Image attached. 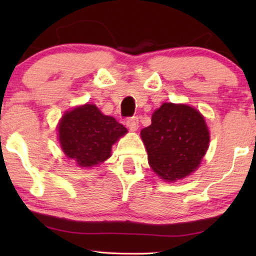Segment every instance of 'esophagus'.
Listing matches in <instances>:
<instances>
[{
	"label": "esophagus",
	"instance_id": "obj_1",
	"mask_svg": "<svg viewBox=\"0 0 256 256\" xmlns=\"http://www.w3.org/2000/svg\"><path fill=\"white\" fill-rule=\"evenodd\" d=\"M138 116H132V118H127V122H126V124H127V127L129 128V130H132V132H135V130H138Z\"/></svg>",
	"mask_w": 256,
	"mask_h": 256
}]
</instances>
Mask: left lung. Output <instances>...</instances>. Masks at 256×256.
I'll return each instance as SVG.
<instances>
[{
	"instance_id": "8db88e82",
	"label": "left lung",
	"mask_w": 256,
	"mask_h": 256,
	"mask_svg": "<svg viewBox=\"0 0 256 256\" xmlns=\"http://www.w3.org/2000/svg\"><path fill=\"white\" fill-rule=\"evenodd\" d=\"M149 166L169 182L188 176L208 152L210 132L205 118L188 104L164 102L154 112L152 124L141 130Z\"/></svg>"
}]
</instances>
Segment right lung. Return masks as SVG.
<instances>
[{"label": "right lung", "mask_w": 256, "mask_h": 256, "mask_svg": "<svg viewBox=\"0 0 256 256\" xmlns=\"http://www.w3.org/2000/svg\"><path fill=\"white\" fill-rule=\"evenodd\" d=\"M124 134L127 128L90 104L66 112L58 126L62 152L80 168L98 166L110 158L112 146Z\"/></svg>", "instance_id": "1"}]
</instances>
